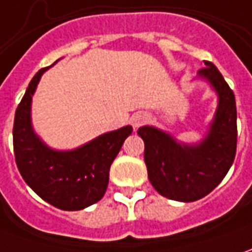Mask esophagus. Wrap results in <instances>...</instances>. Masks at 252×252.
<instances>
[{
    "label": "esophagus",
    "instance_id": "34e87169",
    "mask_svg": "<svg viewBox=\"0 0 252 252\" xmlns=\"http://www.w3.org/2000/svg\"><path fill=\"white\" fill-rule=\"evenodd\" d=\"M146 120H148V116L146 114H143V113H136V114H133L132 117H131V124H132L135 128H138L143 123H146Z\"/></svg>",
    "mask_w": 252,
    "mask_h": 252
}]
</instances>
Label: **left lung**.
<instances>
[{"mask_svg": "<svg viewBox=\"0 0 252 252\" xmlns=\"http://www.w3.org/2000/svg\"><path fill=\"white\" fill-rule=\"evenodd\" d=\"M198 74L220 95V106L207 138L197 146L176 143L169 135L142 126L145 162L150 184L161 196L178 201H196L211 193L232 167L237 148V110L233 91L211 62Z\"/></svg>", "mask_w": 252, "mask_h": 252, "instance_id": "1", "label": "left lung"}]
</instances>
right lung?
Wrapping results in <instances>:
<instances>
[{"label": "right lung", "mask_w": 252, "mask_h": 252, "mask_svg": "<svg viewBox=\"0 0 252 252\" xmlns=\"http://www.w3.org/2000/svg\"><path fill=\"white\" fill-rule=\"evenodd\" d=\"M38 70L19 103L13 121V153L20 175L42 200L64 211L83 210L103 197L109 169L132 126L100 135L73 152H54L32 128L30 104L42 73Z\"/></svg>", "instance_id": "obj_1"}]
</instances>
